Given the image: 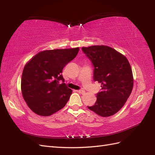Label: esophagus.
<instances>
[{"label": "esophagus", "instance_id": "obj_1", "mask_svg": "<svg viewBox=\"0 0 155 155\" xmlns=\"http://www.w3.org/2000/svg\"><path fill=\"white\" fill-rule=\"evenodd\" d=\"M77 92L78 93L82 94H84L85 93V91L83 90H78V91H77Z\"/></svg>", "mask_w": 155, "mask_h": 155}]
</instances>
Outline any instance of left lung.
Here are the masks:
<instances>
[{
    "label": "left lung",
    "mask_w": 155,
    "mask_h": 155,
    "mask_svg": "<svg viewBox=\"0 0 155 155\" xmlns=\"http://www.w3.org/2000/svg\"><path fill=\"white\" fill-rule=\"evenodd\" d=\"M82 51L93 65L94 81L101 84L96 103L88 108L99 116H112L124 106L133 90V77L129 62L124 55L107 46L83 47Z\"/></svg>",
    "instance_id": "8db88e82"
}]
</instances>
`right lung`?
<instances>
[{"instance_id":"right-lung-1","label":"right lung","mask_w":155,"mask_h":155,"mask_svg":"<svg viewBox=\"0 0 155 155\" xmlns=\"http://www.w3.org/2000/svg\"><path fill=\"white\" fill-rule=\"evenodd\" d=\"M79 48L38 52L23 69L21 91L31 110L47 117L63 108L72 94L61 74L65 65L76 57ZM61 80L63 83H59Z\"/></svg>"}]
</instances>
